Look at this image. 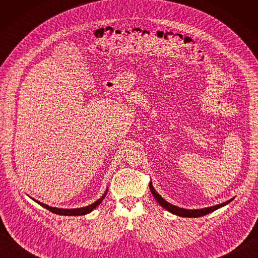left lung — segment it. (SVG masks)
<instances>
[{
    "instance_id": "1",
    "label": "left lung",
    "mask_w": 258,
    "mask_h": 258,
    "mask_svg": "<svg viewBox=\"0 0 258 258\" xmlns=\"http://www.w3.org/2000/svg\"><path fill=\"white\" fill-rule=\"evenodd\" d=\"M150 190H151V193L153 194V196H154V199L158 202V204H160L163 208H165V210L168 211L169 213L175 214V215L180 216V217H201V216H204V215H206V214H210L214 211L218 210V208L227 205L228 203H231L233 201V199H232V200H229L225 203H222V204H220V205L205 207V208H200V210H186V208L175 206V205L171 204V203H168L167 201L164 200L163 197L155 190V188L153 187L152 182L150 183Z\"/></svg>"
}]
</instances>
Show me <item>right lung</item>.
I'll return each mask as SVG.
<instances>
[{
    "instance_id": "1",
    "label": "right lung",
    "mask_w": 258,
    "mask_h": 258,
    "mask_svg": "<svg viewBox=\"0 0 258 258\" xmlns=\"http://www.w3.org/2000/svg\"><path fill=\"white\" fill-rule=\"evenodd\" d=\"M107 194V188L105 190V193H104L101 199H98L96 202L93 203V204L89 205V206H85V207H80V208H57V207H52V206H48L46 204H43V203L38 202L36 200L33 199V201L36 202L37 204H40L41 206H43L46 210H48L50 212L54 213V214H57V215H63V216H81V215H86V214L91 213L93 210H95V208L101 204L102 201L105 199V196Z\"/></svg>"
}]
</instances>
